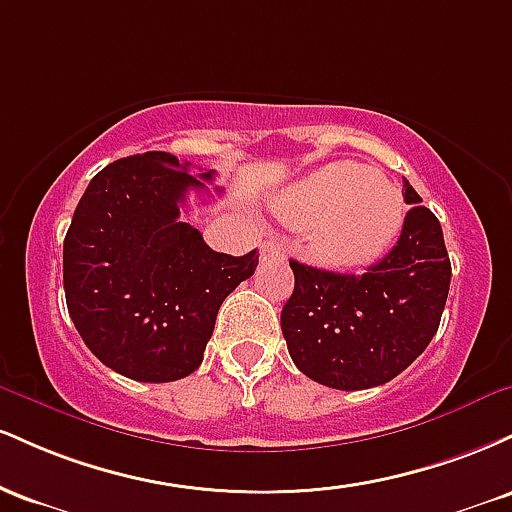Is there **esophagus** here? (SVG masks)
Returning <instances> with one entry per match:
<instances>
[{
  "label": "esophagus",
  "instance_id": "obj_1",
  "mask_svg": "<svg viewBox=\"0 0 512 512\" xmlns=\"http://www.w3.org/2000/svg\"><path fill=\"white\" fill-rule=\"evenodd\" d=\"M281 255H284V248H281L276 240H264V245H262V260L264 262L274 260V257H281Z\"/></svg>",
  "mask_w": 512,
  "mask_h": 512
}]
</instances>
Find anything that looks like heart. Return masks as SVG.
<instances>
[{
	"mask_svg": "<svg viewBox=\"0 0 512 512\" xmlns=\"http://www.w3.org/2000/svg\"><path fill=\"white\" fill-rule=\"evenodd\" d=\"M274 211L296 226H315L317 255L344 267L383 255L404 221L397 187L354 161L330 163L293 182L274 199Z\"/></svg>",
	"mask_w": 512,
	"mask_h": 512,
	"instance_id": "1",
	"label": "heart"
}]
</instances>
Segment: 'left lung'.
I'll return each instance as SVG.
<instances>
[{"instance_id":"1","label":"left lung","mask_w":512,"mask_h":512,"mask_svg":"<svg viewBox=\"0 0 512 512\" xmlns=\"http://www.w3.org/2000/svg\"><path fill=\"white\" fill-rule=\"evenodd\" d=\"M397 245L366 274H337L291 260L296 286L281 310L296 368L334 390L390 383L416 361L433 334L450 291L443 228L404 180Z\"/></svg>"}]
</instances>
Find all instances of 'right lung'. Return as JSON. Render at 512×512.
I'll use <instances>...</instances> for the list:
<instances>
[{
  "label": "right lung",
  "mask_w": 512,
  "mask_h": 512,
  "mask_svg": "<svg viewBox=\"0 0 512 512\" xmlns=\"http://www.w3.org/2000/svg\"><path fill=\"white\" fill-rule=\"evenodd\" d=\"M187 168L166 151L110 163L88 182L64 238L74 327L98 361L139 383L195 373L223 298L260 262L257 250L214 252L180 221L187 190H207Z\"/></svg>",
  "instance_id": "add662e5"
}]
</instances>
